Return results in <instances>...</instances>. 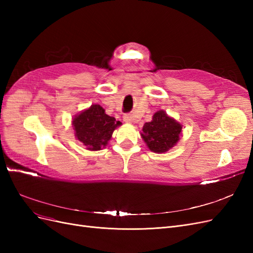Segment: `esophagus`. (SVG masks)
I'll list each match as a JSON object with an SVG mask.
<instances>
[{"label":"esophagus","instance_id":"1","mask_svg":"<svg viewBox=\"0 0 253 253\" xmlns=\"http://www.w3.org/2000/svg\"><path fill=\"white\" fill-rule=\"evenodd\" d=\"M124 121L126 122V124H132V122H133V117H132V115L126 114L125 116H124Z\"/></svg>","mask_w":253,"mask_h":253}]
</instances>
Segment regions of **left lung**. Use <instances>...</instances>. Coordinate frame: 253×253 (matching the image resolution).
Returning a JSON list of instances; mask_svg holds the SVG:
<instances>
[{
	"instance_id": "8db88e82",
	"label": "left lung",
	"mask_w": 253,
	"mask_h": 253,
	"mask_svg": "<svg viewBox=\"0 0 253 253\" xmlns=\"http://www.w3.org/2000/svg\"><path fill=\"white\" fill-rule=\"evenodd\" d=\"M182 134V126L165 111H157L150 122H145L141 138L150 151L166 153L177 144Z\"/></svg>"
}]
</instances>
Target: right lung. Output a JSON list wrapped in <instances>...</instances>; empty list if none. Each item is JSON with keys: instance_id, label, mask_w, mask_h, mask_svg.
Wrapping results in <instances>:
<instances>
[{"instance_id": "add662e5", "label": "right lung", "mask_w": 253, "mask_h": 253, "mask_svg": "<svg viewBox=\"0 0 253 253\" xmlns=\"http://www.w3.org/2000/svg\"><path fill=\"white\" fill-rule=\"evenodd\" d=\"M72 125L75 137L86 150L100 151L108 145L113 132L122 124L106 115L101 105L91 104L88 109L74 116Z\"/></svg>"}]
</instances>
